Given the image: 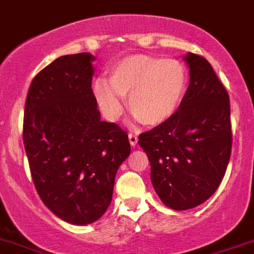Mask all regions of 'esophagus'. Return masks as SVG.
<instances>
[{"mask_svg":"<svg viewBox=\"0 0 254 254\" xmlns=\"http://www.w3.org/2000/svg\"><path fill=\"white\" fill-rule=\"evenodd\" d=\"M128 139H129V143H131V146L137 145V141H138V138H137V136L134 133H128Z\"/></svg>","mask_w":254,"mask_h":254,"instance_id":"34e87169","label":"esophagus"}]
</instances>
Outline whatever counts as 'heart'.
Masks as SVG:
<instances>
[{"label":"heart","mask_w":254,"mask_h":254,"mask_svg":"<svg viewBox=\"0 0 254 254\" xmlns=\"http://www.w3.org/2000/svg\"><path fill=\"white\" fill-rule=\"evenodd\" d=\"M188 84V70L179 60L134 54L112 68L111 81L103 78L95 81L94 93L109 120L116 121L123 115V97L129 95L132 115L143 125L157 126L178 112Z\"/></svg>","instance_id":"b5f03b06"}]
</instances>
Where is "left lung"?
<instances>
[{"mask_svg":"<svg viewBox=\"0 0 254 254\" xmlns=\"http://www.w3.org/2000/svg\"><path fill=\"white\" fill-rule=\"evenodd\" d=\"M190 84L180 108L166 122L139 134L151 165V181L166 206L186 210L219 188L232 152L227 89L205 58L185 57Z\"/></svg>","mask_w":254,"mask_h":254,"instance_id":"1","label":"left lung"}]
</instances>
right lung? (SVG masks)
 <instances>
[{
	"label": "right lung",
	"mask_w": 254,
	"mask_h": 254,
	"mask_svg": "<svg viewBox=\"0 0 254 254\" xmlns=\"http://www.w3.org/2000/svg\"><path fill=\"white\" fill-rule=\"evenodd\" d=\"M94 57L64 55L32 79L25 103L24 146L43 203L65 222L90 224L106 213L128 134L101 121L92 90Z\"/></svg>",
	"instance_id": "obj_1"
}]
</instances>
